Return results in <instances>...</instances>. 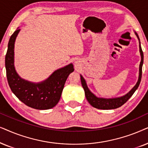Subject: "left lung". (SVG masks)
Returning <instances> with one entry per match:
<instances>
[{"instance_id":"1","label":"left lung","mask_w":148,"mask_h":148,"mask_svg":"<svg viewBox=\"0 0 148 148\" xmlns=\"http://www.w3.org/2000/svg\"><path fill=\"white\" fill-rule=\"evenodd\" d=\"M135 34L137 36V38L139 40V53H140L141 56V62L139 64V78L138 80H137V83L135 86H133V88L130 90L129 92H127V94H125V95L121 96V97H114V98H103V97H98L95 95L94 93L90 91L89 88H88L87 84H86V80H84L81 74H80V80H81V83L82 86L84 88V93H85V96L86 99L88 101L90 105L92 107L97 108V109L100 110H112V109H116L121 107L125 104L128 100L129 99V98L133 95L134 92H135V90L137 89L138 86L140 84L141 79V75H142V66L143 64V53L142 49H141V42L140 40H139L138 34H137V32H135Z\"/></svg>"}]
</instances>
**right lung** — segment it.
Returning a JSON list of instances; mask_svg holds the SVG:
<instances>
[{
    "label": "right lung",
    "instance_id": "1",
    "mask_svg": "<svg viewBox=\"0 0 148 148\" xmlns=\"http://www.w3.org/2000/svg\"><path fill=\"white\" fill-rule=\"evenodd\" d=\"M20 29L11 35L5 56V68L8 83L15 95L21 102L36 110H49L60 101L62 90L69 74L74 72V66L70 64L54 71L46 80L33 82L21 78L14 65L15 42Z\"/></svg>",
    "mask_w": 148,
    "mask_h": 148
}]
</instances>
